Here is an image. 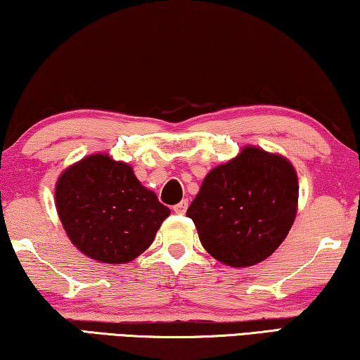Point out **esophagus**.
<instances>
[{
  "mask_svg": "<svg viewBox=\"0 0 360 360\" xmlns=\"http://www.w3.org/2000/svg\"><path fill=\"white\" fill-rule=\"evenodd\" d=\"M186 210H188V201H186V200L180 201L179 205L174 206V211L176 212V214H185Z\"/></svg>",
  "mask_w": 360,
  "mask_h": 360,
  "instance_id": "esophagus-1",
  "label": "esophagus"
}]
</instances>
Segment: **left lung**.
I'll return each instance as SVG.
<instances>
[{
	"label": "left lung",
	"instance_id": "1",
	"mask_svg": "<svg viewBox=\"0 0 360 360\" xmlns=\"http://www.w3.org/2000/svg\"><path fill=\"white\" fill-rule=\"evenodd\" d=\"M297 198L299 181L289 160L250 146L206 175L186 216L207 253L243 268L266 259L283 243Z\"/></svg>",
	"mask_w": 360,
	"mask_h": 360
}]
</instances>
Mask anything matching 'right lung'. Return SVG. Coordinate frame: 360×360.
I'll return each mask as SVG.
<instances>
[{
	"mask_svg": "<svg viewBox=\"0 0 360 360\" xmlns=\"http://www.w3.org/2000/svg\"><path fill=\"white\" fill-rule=\"evenodd\" d=\"M56 211L68 237L102 263L131 262L153 243L170 210L124 162L94 154L58 179Z\"/></svg>",
	"mask_w": 360,
	"mask_h": 360,
	"instance_id": "right-lung-1",
	"label": "right lung"
}]
</instances>
